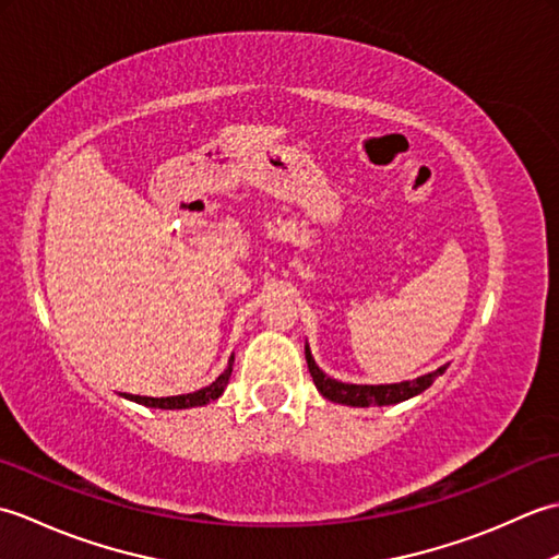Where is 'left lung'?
<instances>
[{"mask_svg": "<svg viewBox=\"0 0 559 559\" xmlns=\"http://www.w3.org/2000/svg\"><path fill=\"white\" fill-rule=\"evenodd\" d=\"M305 358H307V367H310V374L314 379V386L319 389V394L324 399L334 401V403H346V406H389V403H399L406 401L415 394H420L427 386H430L435 379L442 374L447 367H439V370L411 379V382H401V384H379V386H370V384H343L336 382V379L326 377L322 370H319L310 348L305 346Z\"/></svg>", "mask_w": 559, "mask_h": 559, "instance_id": "obj_1", "label": "left lung"}]
</instances>
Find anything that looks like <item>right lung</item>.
Instances as JSON below:
<instances>
[{"mask_svg":"<svg viewBox=\"0 0 559 559\" xmlns=\"http://www.w3.org/2000/svg\"><path fill=\"white\" fill-rule=\"evenodd\" d=\"M233 374V358L228 360V367H225V372L216 379V382L192 391V394H180V396H165V399H151V396H132V394H124V399L129 401H136V403H144V406L151 408H165V411H175V408H194V406H204L209 401H216L225 386H228V379Z\"/></svg>","mask_w":559,"mask_h":559,"instance_id":"add662e5","label":"right lung"}]
</instances>
